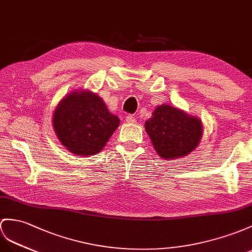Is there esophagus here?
<instances>
[{"label": "esophagus", "mask_w": 252, "mask_h": 252, "mask_svg": "<svg viewBox=\"0 0 252 252\" xmlns=\"http://www.w3.org/2000/svg\"><path fill=\"white\" fill-rule=\"evenodd\" d=\"M126 122L129 123V124H132V123H136V118H134V116L131 114H128L126 116Z\"/></svg>", "instance_id": "1"}]
</instances>
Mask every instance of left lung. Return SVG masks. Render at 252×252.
<instances>
[{"mask_svg":"<svg viewBox=\"0 0 252 252\" xmlns=\"http://www.w3.org/2000/svg\"><path fill=\"white\" fill-rule=\"evenodd\" d=\"M145 130L157 154L170 160L188 155L199 145L203 126L197 116L160 105L145 122Z\"/></svg>","mask_w":252,"mask_h":252,"instance_id":"left-lung-1","label":"left lung"}]
</instances>
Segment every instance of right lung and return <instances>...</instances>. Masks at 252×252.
I'll return each instance as SVG.
<instances>
[{
    "label": "right lung",
    "instance_id": "obj_1",
    "mask_svg": "<svg viewBox=\"0 0 252 252\" xmlns=\"http://www.w3.org/2000/svg\"><path fill=\"white\" fill-rule=\"evenodd\" d=\"M52 124L60 142L72 154L99 153L120 125L101 98L91 91H75L60 101Z\"/></svg>",
    "mask_w": 252,
    "mask_h": 252
}]
</instances>
